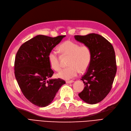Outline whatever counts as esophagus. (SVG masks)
I'll use <instances>...</instances> for the list:
<instances>
[{
	"instance_id": "1",
	"label": "esophagus",
	"mask_w": 131,
	"mask_h": 131,
	"mask_svg": "<svg viewBox=\"0 0 131 131\" xmlns=\"http://www.w3.org/2000/svg\"><path fill=\"white\" fill-rule=\"evenodd\" d=\"M74 82V81L73 80H70V81H66V83H71Z\"/></svg>"
}]
</instances>
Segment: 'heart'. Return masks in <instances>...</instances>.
I'll return each mask as SVG.
<instances>
[{
    "mask_svg": "<svg viewBox=\"0 0 131 131\" xmlns=\"http://www.w3.org/2000/svg\"><path fill=\"white\" fill-rule=\"evenodd\" d=\"M58 49L63 55L69 56V67L61 69L57 74L58 78L70 80L78 74L79 71H86L92 61V51L87 45H80L75 42L68 40L60 45ZM48 61L52 69L59 70L61 66L60 56L55 50L49 52Z\"/></svg>",
    "mask_w": 131,
    "mask_h": 131,
    "instance_id": "1",
    "label": "heart"
}]
</instances>
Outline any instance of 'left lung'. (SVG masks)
Here are the masks:
<instances>
[{
  "label": "left lung",
  "mask_w": 131,
  "mask_h": 131,
  "mask_svg": "<svg viewBox=\"0 0 131 131\" xmlns=\"http://www.w3.org/2000/svg\"><path fill=\"white\" fill-rule=\"evenodd\" d=\"M74 37L92 51L91 64L81 79L84 88L79 96L85 102L95 104L105 98L112 87L117 69L114 48L106 38L96 34Z\"/></svg>",
  "instance_id": "obj_1"
}]
</instances>
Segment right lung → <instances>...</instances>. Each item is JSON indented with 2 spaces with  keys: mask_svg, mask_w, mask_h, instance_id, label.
I'll return each mask as SVG.
<instances>
[{
  "mask_svg": "<svg viewBox=\"0 0 131 131\" xmlns=\"http://www.w3.org/2000/svg\"><path fill=\"white\" fill-rule=\"evenodd\" d=\"M66 36L51 37L37 35L23 44L15 61V74L25 97L32 103L44 107L50 105L65 81L51 79L53 74L48 56Z\"/></svg>",
  "mask_w": 131,
  "mask_h": 131,
  "instance_id": "1",
  "label": "right lung"
}]
</instances>
